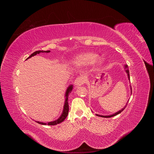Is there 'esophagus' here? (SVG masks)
Masks as SVG:
<instances>
[{
    "instance_id": "34e87169",
    "label": "esophagus",
    "mask_w": 154,
    "mask_h": 154,
    "mask_svg": "<svg viewBox=\"0 0 154 154\" xmlns=\"http://www.w3.org/2000/svg\"><path fill=\"white\" fill-rule=\"evenodd\" d=\"M85 82V78L83 76H78L76 78L75 81H74V85H75L76 87L78 86H80L82 85L83 84H84Z\"/></svg>"
}]
</instances>
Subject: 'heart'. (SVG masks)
Listing matches in <instances>:
<instances>
[{
  "label": "heart",
  "mask_w": 154,
  "mask_h": 154,
  "mask_svg": "<svg viewBox=\"0 0 154 154\" xmlns=\"http://www.w3.org/2000/svg\"><path fill=\"white\" fill-rule=\"evenodd\" d=\"M96 56L92 53H87L79 56L76 58V63L80 65L92 63L95 61Z\"/></svg>",
  "instance_id": "b5f03b06"
}]
</instances>
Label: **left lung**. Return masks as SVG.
<instances>
[{
    "label": "left lung",
    "instance_id": "1",
    "mask_svg": "<svg viewBox=\"0 0 154 154\" xmlns=\"http://www.w3.org/2000/svg\"><path fill=\"white\" fill-rule=\"evenodd\" d=\"M125 67L126 68H127V66H125ZM126 72H127V74H128V79H130V74H129V71L128 70H127V71H126ZM127 104L125 105V106L124 107V108H123L122 110H119V112H116V113H115V114H112V115H110V116H101V115H98V114H96L97 116H100V117H103V118H111V117H113V116H116V115H118V114H120L121 112H122V111H123L124 110V109L126 108V106H127Z\"/></svg>",
    "mask_w": 154,
    "mask_h": 154
}]
</instances>
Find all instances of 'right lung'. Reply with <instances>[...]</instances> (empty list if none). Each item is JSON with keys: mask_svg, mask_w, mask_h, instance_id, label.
<instances>
[{"mask_svg": "<svg viewBox=\"0 0 154 154\" xmlns=\"http://www.w3.org/2000/svg\"><path fill=\"white\" fill-rule=\"evenodd\" d=\"M50 51H36L35 52H34L33 53H32L29 57L27 58V59H28L32 57H33V56L37 54H39L40 53H49ZM26 59V60H27ZM72 90V85H70L68 88L67 89L66 93V101H65V104H64V107H63V113L62 114V116H60V117L57 119V120H55L54 122H48L47 123H42V122H36L38 123L41 124V125H57L58 123H62V122H63L64 119L67 118V116L68 115L69 113V104H68V96L69 94L71 93V92Z\"/></svg>", "mask_w": 154, "mask_h": 154, "instance_id": "1", "label": "right lung"}]
</instances>
